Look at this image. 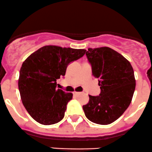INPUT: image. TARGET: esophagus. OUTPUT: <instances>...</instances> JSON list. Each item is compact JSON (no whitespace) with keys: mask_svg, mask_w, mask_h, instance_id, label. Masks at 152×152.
<instances>
[{"mask_svg":"<svg viewBox=\"0 0 152 152\" xmlns=\"http://www.w3.org/2000/svg\"><path fill=\"white\" fill-rule=\"evenodd\" d=\"M80 93V92H77V91H74V92H73V94H74L75 95H77V94H79Z\"/></svg>","mask_w":152,"mask_h":152,"instance_id":"1","label":"esophagus"}]
</instances>
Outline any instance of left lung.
<instances>
[{"instance_id":"obj_1","label":"left lung","mask_w":152,"mask_h":152,"mask_svg":"<svg viewBox=\"0 0 152 152\" xmlns=\"http://www.w3.org/2000/svg\"><path fill=\"white\" fill-rule=\"evenodd\" d=\"M92 75L98 79L100 94L89 96L83 106L86 117L91 122L108 125L124 113L132 102L135 78L130 62L109 47L89 48L86 52Z\"/></svg>"}]
</instances>
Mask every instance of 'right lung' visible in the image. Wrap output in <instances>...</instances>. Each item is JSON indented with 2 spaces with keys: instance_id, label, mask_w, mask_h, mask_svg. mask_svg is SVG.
I'll list each match as a JSON object with an SVG mask.
<instances>
[{
  "instance_id": "1",
  "label": "right lung",
  "mask_w": 152,
  "mask_h": 152,
  "mask_svg": "<svg viewBox=\"0 0 152 152\" xmlns=\"http://www.w3.org/2000/svg\"><path fill=\"white\" fill-rule=\"evenodd\" d=\"M86 49L45 46L30 55L22 64L18 88L30 116L43 125L64 118L72 93L56 89V80L65 75L67 66L85 55Z\"/></svg>"
}]
</instances>
